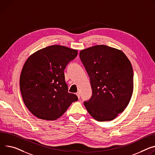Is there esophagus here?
<instances>
[{
  "instance_id": "1",
  "label": "esophagus",
  "mask_w": 155,
  "mask_h": 155,
  "mask_svg": "<svg viewBox=\"0 0 155 155\" xmlns=\"http://www.w3.org/2000/svg\"><path fill=\"white\" fill-rule=\"evenodd\" d=\"M76 95L77 96V97L79 98L80 97V93L79 92H77V93H76Z\"/></svg>"
}]
</instances>
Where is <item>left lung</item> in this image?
Masks as SVG:
<instances>
[{"instance_id": "8db88e82", "label": "left lung", "mask_w": 155, "mask_h": 155, "mask_svg": "<svg viewBox=\"0 0 155 155\" xmlns=\"http://www.w3.org/2000/svg\"><path fill=\"white\" fill-rule=\"evenodd\" d=\"M80 58L93 91L90 100L84 103L87 111L97 121L114 119L128 106L133 94L131 62L121 50L103 45L81 50Z\"/></svg>"}]
</instances>
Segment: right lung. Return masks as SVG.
Listing matches in <instances>:
<instances>
[{
  "label": "right lung",
  "instance_id": "1",
  "mask_svg": "<svg viewBox=\"0 0 155 155\" xmlns=\"http://www.w3.org/2000/svg\"><path fill=\"white\" fill-rule=\"evenodd\" d=\"M78 54L64 46L39 49L27 59L20 77L23 103L36 117L54 120L62 116L77 96L68 92L64 70Z\"/></svg>",
  "mask_w": 155,
  "mask_h": 155
}]
</instances>
